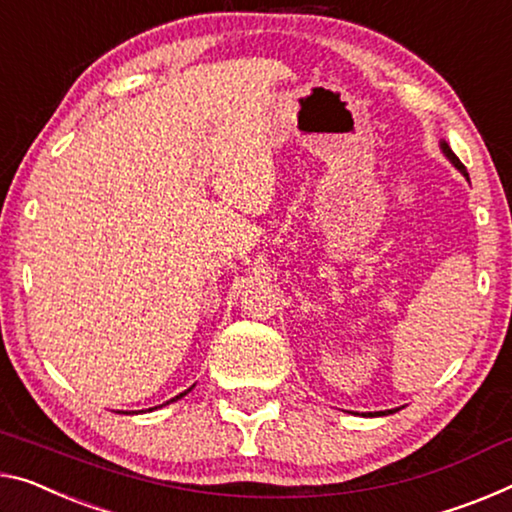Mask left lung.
I'll return each mask as SVG.
<instances>
[{"mask_svg": "<svg viewBox=\"0 0 512 512\" xmlns=\"http://www.w3.org/2000/svg\"><path fill=\"white\" fill-rule=\"evenodd\" d=\"M439 146H442V153H444V155L448 157V160H451V162H453V167H455V169H458V171H460V174H462V176H465V178L469 180V174H467L465 164H462V162L458 160V157H455V153L451 151V146H448V144H446V141H439ZM393 412H396V410H387V412H368V414H371V416H373V414H393Z\"/></svg>", "mask_w": 512, "mask_h": 512, "instance_id": "left-lung-1", "label": "left lung"}]
</instances>
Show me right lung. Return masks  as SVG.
<instances>
[{"instance_id":"obj_1","label":"right lung","mask_w":512,"mask_h":512,"mask_svg":"<svg viewBox=\"0 0 512 512\" xmlns=\"http://www.w3.org/2000/svg\"><path fill=\"white\" fill-rule=\"evenodd\" d=\"M192 391V387L190 389H187V391H183V393H178V396L176 398H171V400H167V403H164V405H169V403H174V400H178V398H183V396H187V393H190ZM162 407V405H160ZM151 410H153V407H151Z\"/></svg>"}]
</instances>
